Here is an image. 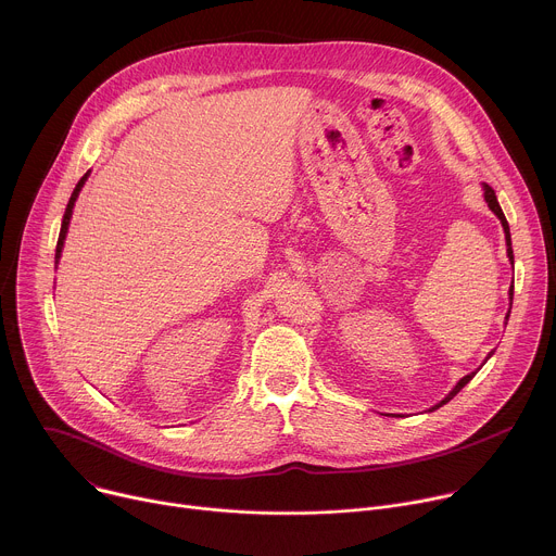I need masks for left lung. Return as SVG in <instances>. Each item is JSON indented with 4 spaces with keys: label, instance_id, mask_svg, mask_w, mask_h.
I'll list each match as a JSON object with an SVG mask.
<instances>
[{
    "label": "left lung",
    "instance_id": "8db88e82",
    "mask_svg": "<svg viewBox=\"0 0 556 556\" xmlns=\"http://www.w3.org/2000/svg\"><path fill=\"white\" fill-rule=\"evenodd\" d=\"M482 191H484V202H486V206H489V208H491V213H493V215L500 219V224H502V228H504V239H506V256H508V261L513 263V248H510V232H508V222H506V217H504V213H502V208H500V204H497V198H495L493 189H491L489 185H484V182H482ZM508 300H510V304H513V287L508 289ZM508 313H510V308H508ZM508 313H506V321H508ZM491 354H493V352H491ZM491 354H489L486 358H491ZM486 358H484V361H486ZM478 369H480V367H478ZM478 369H476V371H471V374H467V376H463V378H460V380L454 384V389H452V391H450V393H447V395H445V397H443L439 404H434L430 410H434V408L443 406L445 402H450V400H452V397H454V395H456V393H458V391H460V389H463V387H465V384H467V382H469V380H471V378L478 374Z\"/></svg>",
    "mask_w": 556,
    "mask_h": 556
}]
</instances>
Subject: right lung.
<instances>
[{
    "label": "right lung",
    "mask_w": 556,
    "mask_h": 556,
    "mask_svg": "<svg viewBox=\"0 0 556 556\" xmlns=\"http://www.w3.org/2000/svg\"><path fill=\"white\" fill-rule=\"evenodd\" d=\"M87 178H89V172H87V174L80 178V182L76 185V189H74V193H72V198H70V204H67V208H65V215H63V226H61V235H59V243H56V263H59V258H61V252H63V245H65V237H67V230H70V222H72V215H74V206H76V200H78V195H80V191H83V187H85Z\"/></svg>",
    "instance_id": "1"
}]
</instances>
